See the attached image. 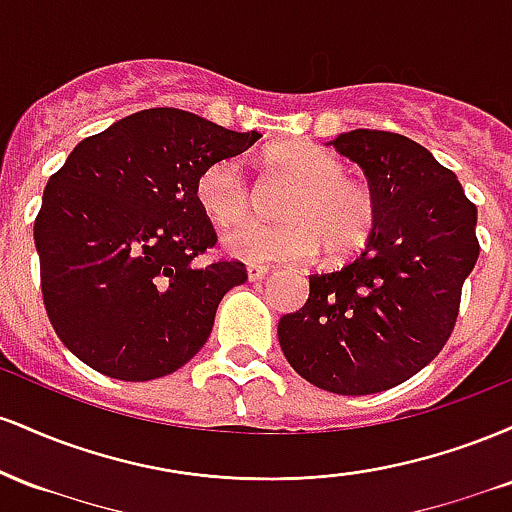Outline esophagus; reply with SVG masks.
<instances>
[{
  "label": "esophagus",
  "mask_w": 512,
  "mask_h": 512,
  "mask_svg": "<svg viewBox=\"0 0 512 512\" xmlns=\"http://www.w3.org/2000/svg\"><path fill=\"white\" fill-rule=\"evenodd\" d=\"M267 272H269V267H264V264H248V276H250V281H260V279H264V276H267Z\"/></svg>",
  "instance_id": "obj_1"
}]
</instances>
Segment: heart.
I'll return each instance as SVG.
<instances>
[{
  "label": "heart",
  "instance_id": "obj_1",
  "mask_svg": "<svg viewBox=\"0 0 512 512\" xmlns=\"http://www.w3.org/2000/svg\"><path fill=\"white\" fill-rule=\"evenodd\" d=\"M264 163L291 182L281 207L284 223L244 221L223 233V245L245 262H308L320 250L332 262L356 257L378 228V197L366 182L349 178L342 158L313 144H281ZM195 195L209 219L221 226L245 219L255 204L240 158H219L199 173Z\"/></svg>",
  "mask_w": 512,
  "mask_h": 512
}]
</instances>
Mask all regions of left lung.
Listing matches in <instances>:
<instances>
[{
  "mask_svg": "<svg viewBox=\"0 0 512 512\" xmlns=\"http://www.w3.org/2000/svg\"><path fill=\"white\" fill-rule=\"evenodd\" d=\"M334 151L366 173L378 228L342 269L310 276L279 344L301 378L337 395L390 390L440 354L479 257L477 207L455 173L397 132L354 129Z\"/></svg>",
  "mask_w": 512,
  "mask_h": 512,
  "instance_id": "8db88e82",
  "label": "left lung"
}]
</instances>
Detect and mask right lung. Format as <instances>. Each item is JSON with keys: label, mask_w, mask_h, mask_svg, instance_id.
Wrapping results in <instances>:
<instances>
[{"label": "right lung", "mask_w": 512, "mask_h": 512, "mask_svg": "<svg viewBox=\"0 0 512 512\" xmlns=\"http://www.w3.org/2000/svg\"><path fill=\"white\" fill-rule=\"evenodd\" d=\"M260 139L178 108L117 120L50 175L33 223L50 325L98 373L144 383L202 349L221 298L248 281L240 260L199 269L216 245L199 173Z\"/></svg>", "instance_id": "1"}]
</instances>
